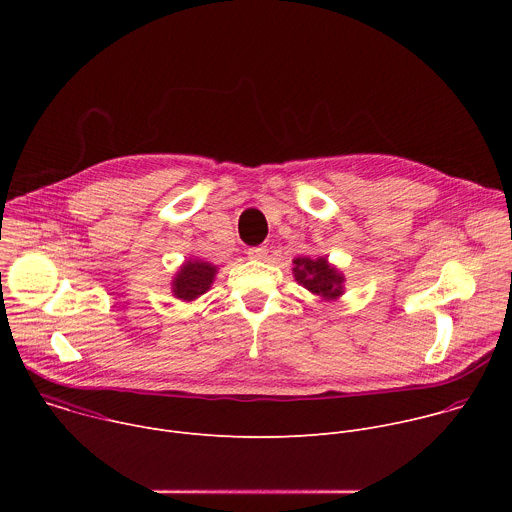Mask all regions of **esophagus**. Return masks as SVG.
<instances>
[{
  "mask_svg": "<svg viewBox=\"0 0 512 512\" xmlns=\"http://www.w3.org/2000/svg\"><path fill=\"white\" fill-rule=\"evenodd\" d=\"M267 253H269V249H267V247H251V249L247 251L249 259H255V261H263V259H267Z\"/></svg>",
  "mask_w": 512,
  "mask_h": 512,
  "instance_id": "1",
  "label": "esophagus"
}]
</instances>
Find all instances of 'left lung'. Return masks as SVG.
<instances>
[{"mask_svg": "<svg viewBox=\"0 0 512 512\" xmlns=\"http://www.w3.org/2000/svg\"><path fill=\"white\" fill-rule=\"evenodd\" d=\"M294 277L306 287L312 296H318L324 302H334L344 294V273L328 261V257H296L294 261Z\"/></svg>", "mask_w": 512, "mask_h": 512, "instance_id": "obj_1", "label": "left lung"}]
</instances>
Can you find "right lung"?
<instances>
[{
	"label": "right lung",
	"mask_w": 512,
	"mask_h": 512,
	"mask_svg": "<svg viewBox=\"0 0 512 512\" xmlns=\"http://www.w3.org/2000/svg\"><path fill=\"white\" fill-rule=\"evenodd\" d=\"M216 273H218V265L206 259H200V257L186 259L170 281L172 296L186 304L198 300L212 287Z\"/></svg>",
	"instance_id": "add662e5"
}]
</instances>
